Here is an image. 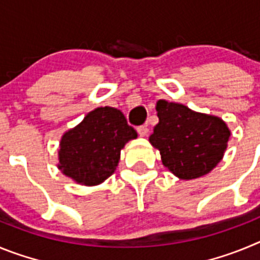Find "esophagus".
<instances>
[{
	"instance_id": "34e87169",
	"label": "esophagus",
	"mask_w": 260,
	"mask_h": 260,
	"mask_svg": "<svg viewBox=\"0 0 260 260\" xmlns=\"http://www.w3.org/2000/svg\"><path fill=\"white\" fill-rule=\"evenodd\" d=\"M138 130V134L141 135V137H147V134H148V126L147 125H143V126H139V127L137 128Z\"/></svg>"
}]
</instances>
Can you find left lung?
Masks as SVG:
<instances>
[{
    "label": "left lung",
    "instance_id": "obj_1",
    "mask_svg": "<svg viewBox=\"0 0 260 260\" xmlns=\"http://www.w3.org/2000/svg\"><path fill=\"white\" fill-rule=\"evenodd\" d=\"M158 123L150 143L161 161L180 180L210 173L224 157L231 130L220 117L194 112L178 103H156Z\"/></svg>",
    "mask_w": 260,
    "mask_h": 260
}]
</instances>
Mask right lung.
<instances>
[{
    "label": "right lung",
    "mask_w": 260,
    "mask_h": 260,
    "mask_svg": "<svg viewBox=\"0 0 260 260\" xmlns=\"http://www.w3.org/2000/svg\"><path fill=\"white\" fill-rule=\"evenodd\" d=\"M137 137L121 110L96 108L62 135L57 167L80 185H100L114 173L125 144Z\"/></svg>",
    "instance_id": "add662e5"
}]
</instances>
